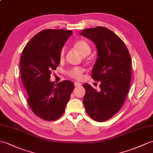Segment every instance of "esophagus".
Returning <instances> with one entry per match:
<instances>
[{"mask_svg": "<svg viewBox=\"0 0 153 153\" xmlns=\"http://www.w3.org/2000/svg\"><path fill=\"white\" fill-rule=\"evenodd\" d=\"M74 85H75L76 87L80 86V85H81V83H79V82H75V83H74Z\"/></svg>", "mask_w": 153, "mask_h": 153, "instance_id": "34e87169", "label": "esophagus"}]
</instances>
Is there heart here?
Instances as JSON below:
<instances>
[{"label": "heart", "mask_w": 153, "mask_h": 153, "mask_svg": "<svg viewBox=\"0 0 153 153\" xmlns=\"http://www.w3.org/2000/svg\"><path fill=\"white\" fill-rule=\"evenodd\" d=\"M73 48L81 56H83V58L85 60H88V55L90 54L91 51V48L89 44L87 41L83 40V39L77 40L74 43ZM65 49H62L60 53V60H63L64 58H65ZM66 73L68 76L74 78V79H79L82 76V74L83 73V69L81 68V67H74V68L67 70Z\"/></svg>", "instance_id": "1"}]
</instances>
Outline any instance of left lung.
<instances>
[{
  "mask_svg": "<svg viewBox=\"0 0 153 153\" xmlns=\"http://www.w3.org/2000/svg\"><path fill=\"white\" fill-rule=\"evenodd\" d=\"M81 34L97 45L98 59L91 76L100 81V91L83 84L84 107L93 120L104 122L119 111L128 93L132 77L130 55L124 42L107 28H87Z\"/></svg>",
  "mask_w": 153,
  "mask_h": 153,
  "instance_id": "1",
  "label": "left lung"
}]
</instances>
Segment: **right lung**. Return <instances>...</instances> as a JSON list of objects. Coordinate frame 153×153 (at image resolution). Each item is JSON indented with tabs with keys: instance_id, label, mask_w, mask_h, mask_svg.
I'll use <instances>...</instances> for the list:
<instances>
[{
	"instance_id": "add662e5",
	"label": "right lung",
	"mask_w": 153,
	"mask_h": 153,
	"mask_svg": "<svg viewBox=\"0 0 153 153\" xmlns=\"http://www.w3.org/2000/svg\"><path fill=\"white\" fill-rule=\"evenodd\" d=\"M72 31L47 29L40 31L24 48L20 60V72L27 90L28 105L42 119H59L74 88L72 81L51 82L53 70L60 63V53Z\"/></svg>"
}]
</instances>
